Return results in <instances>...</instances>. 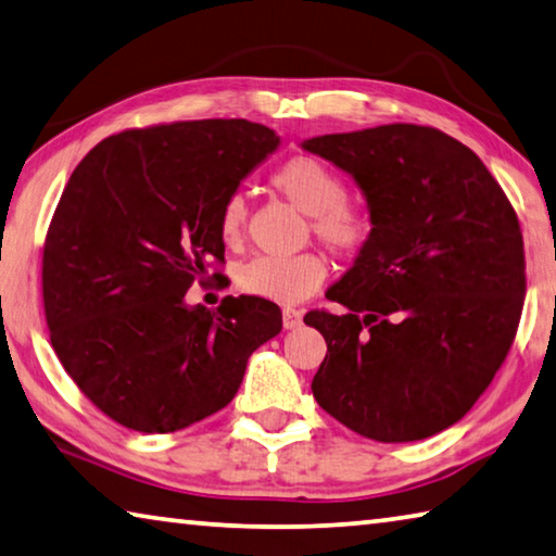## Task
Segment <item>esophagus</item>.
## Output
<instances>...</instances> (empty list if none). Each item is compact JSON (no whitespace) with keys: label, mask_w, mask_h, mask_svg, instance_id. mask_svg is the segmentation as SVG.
Segmentation results:
<instances>
[{"label":"esophagus","mask_w":556,"mask_h":556,"mask_svg":"<svg viewBox=\"0 0 556 556\" xmlns=\"http://www.w3.org/2000/svg\"><path fill=\"white\" fill-rule=\"evenodd\" d=\"M300 325H303V313L295 307H286L283 309V327L286 329H298Z\"/></svg>","instance_id":"obj_1"}]
</instances>
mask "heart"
<instances>
[{
    "instance_id": "obj_1",
    "label": "heart",
    "mask_w": 556,
    "mask_h": 556,
    "mask_svg": "<svg viewBox=\"0 0 556 556\" xmlns=\"http://www.w3.org/2000/svg\"><path fill=\"white\" fill-rule=\"evenodd\" d=\"M273 188L313 217V229L337 253H356L368 241L371 224L366 214L346 202V185L323 161L295 155L273 173ZM247 224V202L241 194L222 204L219 233L227 243L241 239ZM325 263L315 253L300 256H256L239 268L237 283L253 298L293 305L315 293L325 280Z\"/></svg>"
}]
</instances>
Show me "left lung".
Wrapping results in <instances>:
<instances>
[{
  "label": "left lung",
  "instance_id": "left-lung-1",
  "mask_svg": "<svg viewBox=\"0 0 556 556\" xmlns=\"http://www.w3.org/2000/svg\"><path fill=\"white\" fill-rule=\"evenodd\" d=\"M303 149L352 175L371 233L307 313L327 356L313 378L323 410L376 442L446 430L491 386L518 332L525 251L518 217L469 146L432 126L325 134Z\"/></svg>",
  "mask_w": 556,
  "mask_h": 556
}]
</instances>
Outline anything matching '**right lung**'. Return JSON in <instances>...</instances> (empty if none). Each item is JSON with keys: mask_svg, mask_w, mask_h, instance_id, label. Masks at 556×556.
<instances>
[{"mask_svg": "<svg viewBox=\"0 0 556 556\" xmlns=\"http://www.w3.org/2000/svg\"><path fill=\"white\" fill-rule=\"evenodd\" d=\"M278 143L247 119L175 122L110 136L77 163L46 237L43 307L67 376L114 422L165 434L204 420L283 329L263 298L185 303L224 261L222 204Z\"/></svg>", "mask_w": 556, "mask_h": 556, "instance_id": "right-lung-1", "label": "right lung"}]
</instances>
